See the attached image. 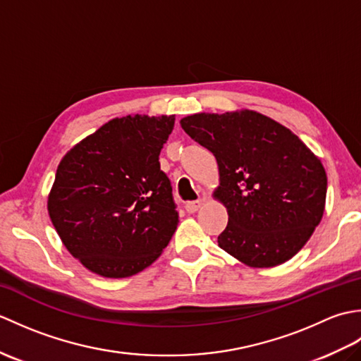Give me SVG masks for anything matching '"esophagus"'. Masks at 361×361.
I'll use <instances>...</instances> for the list:
<instances>
[{"mask_svg": "<svg viewBox=\"0 0 361 361\" xmlns=\"http://www.w3.org/2000/svg\"><path fill=\"white\" fill-rule=\"evenodd\" d=\"M200 206H202V200H194V202H188L185 204V208H186V211L189 214H194V212L198 211V208H200Z\"/></svg>", "mask_w": 361, "mask_h": 361, "instance_id": "obj_1", "label": "esophagus"}]
</instances>
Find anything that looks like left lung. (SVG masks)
<instances>
[{
  "label": "left lung",
  "mask_w": 361,
  "mask_h": 361,
  "mask_svg": "<svg viewBox=\"0 0 361 361\" xmlns=\"http://www.w3.org/2000/svg\"><path fill=\"white\" fill-rule=\"evenodd\" d=\"M180 124L217 159L214 197L228 209L219 247L256 268L293 257L323 219L327 175L318 157L287 127L251 110L197 113Z\"/></svg>",
  "instance_id": "obj_1"
}]
</instances>
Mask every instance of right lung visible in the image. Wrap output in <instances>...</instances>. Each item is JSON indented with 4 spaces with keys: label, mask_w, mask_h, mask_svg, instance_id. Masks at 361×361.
Here are the masks:
<instances>
[{
    "label": "right lung",
    "mask_w": 361,
    "mask_h": 361,
    "mask_svg": "<svg viewBox=\"0 0 361 361\" xmlns=\"http://www.w3.org/2000/svg\"><path fill=\"white\" fill-rule=\"evenodd\" d=\"M175 116L111 119L66 153L48 212L66 250L104 278H128L159 257L178 225L159 152Z\"/></svg>",
    "instance_id": "1"
}]
</instances>
